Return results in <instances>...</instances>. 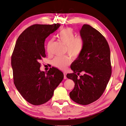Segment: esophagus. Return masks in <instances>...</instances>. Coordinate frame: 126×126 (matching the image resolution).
Instances as JSON below:
<instances>
[{
	"label": "esophagus",
	"mask_w": 126,
	"mask_h": 126,
	"mask_svg": "<svg viewBox=\"0 0 126 126\" xmlns=\"http://www.w3.org/2000/svg\"><path fill=\"white\" fill-rule=\"evenodd\" d=\"M63 75H64V79H67V73L66 72H63Z\"/></svg>",
	"instance_id": "34e87169"
}]
</instances>
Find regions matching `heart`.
<instances>
[{
    "label": "heart",
    "instance_id": "b5f03b06",
    "mask_svg": "<svg viewBox=\"0 0 126 126\" xmlns=\"http://www.w3.org/2000/svg\"><path fill=\"white\" fill-rule=\"evenodd\" d=\"M58 39L66 45V52L72 58L78 57L82 53L84 46V41L80 36H75L73 29L71 28H66L62 29L57 34ZM54 40L51 39L47 45V52L51 53V47ZM71 60L67 56H56L52 60L54 66L57 68L64 70L70 63Z\"/></svg>",
    "mask_w": 126,
    "mask_h": 126
}]
</instances>
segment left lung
<instances>
[{"mask_svg": "<svg viewBox=\"0 0 126 126\" xmlns=\"http://www.w3.org/2000/svg\"><path fill=\"white\" fill-rule=\"evenodd\" d=\"M80 34L84 39V48L71 64L74 72L67 74V77L75 84L69 94L70 98L78 104L87 105L101 96L111 76L110 49L104 37L90 25L84 24ZM82 72L84 75L79 78Z\"/></svg>", "mask_w": 126, "mask_h": 126, "instance_id": "obj_1", "label": "left lung"}]
</instances>
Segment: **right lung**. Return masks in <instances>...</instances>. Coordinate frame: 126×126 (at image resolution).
<instances>
[{
  "label": "right lung",
  "instance_id": "1",
  "mask_svg": "<svg viewBox=\"0 0 126 126\" xmlns=\"http://www.w3.org/2000/svg\"><path fill=\"white\" fill-rule=\"evenodd\" d=\"M59 24H34L19 35L11 56L15 86L27 102L34 105L51 99L54 90L62 82L63 74L52 67L41 71V60L46 57V39L60 27Z\"/></svg>",
  "mask_w": 126,
  "mask_h": 126
}]
</instances>
